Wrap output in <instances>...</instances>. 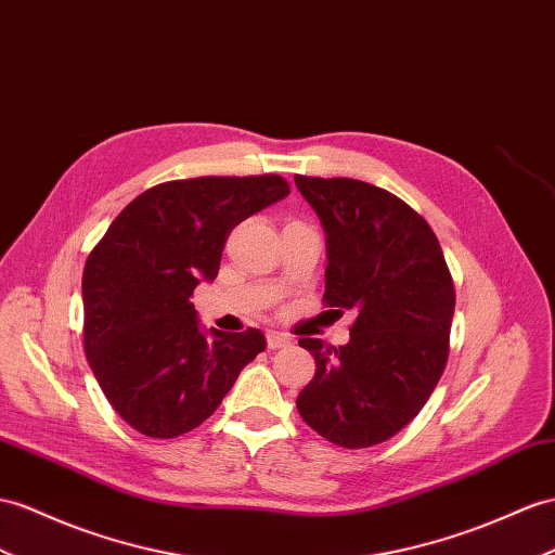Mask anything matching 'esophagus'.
Masks as SVG:
<instances>
[{"instance_id": "1", "label": "esophagus", "mask_w": 555, "mask_h": 555, "mask_svg": "<svg viewBox=\"0 0 555 555\" xmlns=\"http://www.w3.org/2000/svg\"><path fill=\"white\" fill-rule=\"evenodd\" d=\"M291 345V337L276 333V331H269L267 333V347L269 349H281V347H288Z\"/></svg>"}]
</instances>
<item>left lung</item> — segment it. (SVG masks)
<instances>
[{"label":"left lung","mask_w":555,"mask_h":555,"mask_svg":"<svg viewBox=\"0 0 555 555\" xmlns=\"http://www.w3.org/2000/svg\"><path fill=\"white\" fill-rule=\"evenodd\" d=\"M325 232V293L357 314L339 349L302 337L317 375L302 420L339 448L399 434L429 401L448 361L454 286L434 230L399 196L351 178L295 176Z\"/></svg>","instance_id":"left-lung-1"}]
</instances>
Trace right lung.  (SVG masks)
Masks as SVG:
<instances>
[{"instance_id": "1", "label": "right lung", "mask_w": 555, "mask_h": 555, "mask_svg": "<svg viewBox=\"0 0 555 555\" xmlns=\"http://www.w3.org/2000/svg\"><path fill=\"white\" fill-rule=\"evenodd\" d=\"M291 194L279 176L156 184L107 227L83 267V349L105 399L150 438H176L216 413L264 335L206 331L192 293L218 276L238 222Z\"/></svg>"}]
</instances>
